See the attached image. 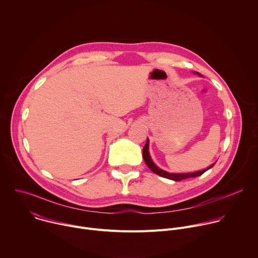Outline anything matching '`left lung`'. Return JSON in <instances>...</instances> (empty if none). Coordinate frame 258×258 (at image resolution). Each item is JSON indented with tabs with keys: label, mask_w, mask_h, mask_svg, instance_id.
<instances>
[{
	"label": "left lung",
	"mask_w": 258,
	"mask_h": 258,
	"mask_svg": "<svg viewBox=\"0 0 258 258\" xmlns=\"http://www.w3.org/2000/svg\"><path fill=\"white\" fill-rule=\"evenodd\" d=\"M148 146H149V141L148 139H147V142H146V145L144 146L143 148V158L145 160V163L147 164V166H148L154 173L160 175V176H163L165 178H169V179H172V180H175V181H179V180H182V179H186V178H189V177H196V176H199L201 174H203L206 170H208L209 168H211L215 163L211 164L209 167H207L206 169H203V170H200V171H196V172H191V173H169V172H166L162 169H160L159 167H157L150 155H149V151H148Z\"/></svg>",
	"instance_id": "left-lung-1"
}]
</instances>
